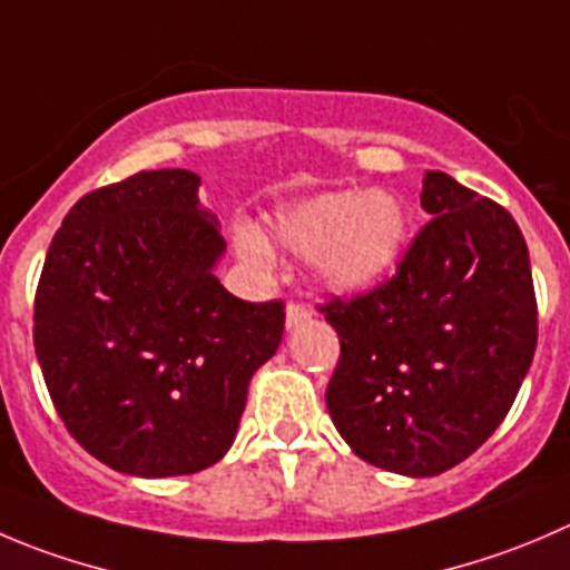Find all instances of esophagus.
<instances>
[{
    "label": "esophagus",
    "mask_w": 570,
    "mask_h": 570,
    "mask_svg": "<svg viewBox=\"0 0 570 570\" xmlns=\"http://www.w3.org/2000/svg\"><path fill=\"white\" fill-rule=\"evenodd\" d=\"M307 318H311V311H307L305 305H288L285 307V324L291 327H299V324H305Z\"/></svg>",
    "instance_id": "1"
}]
</instances>
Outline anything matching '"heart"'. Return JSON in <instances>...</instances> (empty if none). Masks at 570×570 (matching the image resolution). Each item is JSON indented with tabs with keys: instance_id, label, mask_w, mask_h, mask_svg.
I'll list each match as a JSON object with an SVG mask.
<instances>
[{
	"instance_id": "obj_1",
	"label": "heart",
	"mask_w": 570,
	"mask_h": 570,
	"mask_svg": "<svg viewBox=\"0 0 570 570\" xmlns=\"http://www.w3.org/2000/svg\"><path fill=\"white\" fill-rule=\"evenodd\" d=\"M271 237L296 257H313L324 288L357 296L394 274L411 237V215L386 189H338L302 198L271 218ZM237 248L252 263H271L268 243L237 232Z\"/></svg>"
}]
</instances>
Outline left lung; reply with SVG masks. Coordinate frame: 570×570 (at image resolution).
<instances>
[{"instance_id":"left-lung-1","label":"left lung","mask_w":570,"mask_h":570,"mask_svg":"<svg viewBox=\"0 0 570 570\" xmlns=\"http://www.w3.org/2000/svg\"><path fill=\"white\" fill-rule=\"evenodd\" d=\"M431 220L397 274L324 318L341 341L333 425L363 462L425 479L479 451L512 409L538 346L529 248L495 200L428 170Z\"/></svg>"}]
</instances>
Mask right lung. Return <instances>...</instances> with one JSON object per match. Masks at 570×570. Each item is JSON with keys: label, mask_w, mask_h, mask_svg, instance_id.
Masks as SVG:
<instances>
[{"label": "right lung", "mask_w": 570, "mask_h": 570, "mask_svg": "<svg viewBox=\"0 0 570 570\" xmlns=\"http://www.w3.org/2000/svg\"><path fill=\"white\" fill-rule=\"evenodd\" d=\"M189 170H142L69 209L36 291L38 366L63 425L139 479L226 456L248 383L279 350L282 302L220 285V224Z\"/></svg>", "instance_id": "add662e5"}]
</instances>
